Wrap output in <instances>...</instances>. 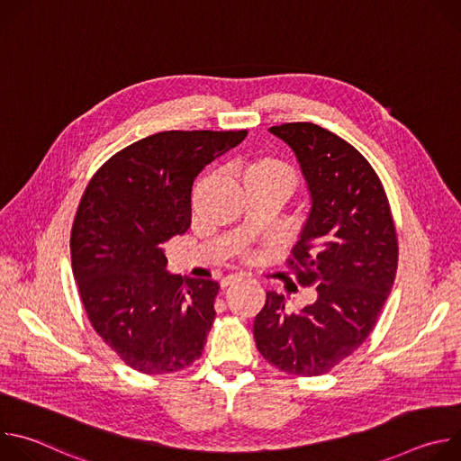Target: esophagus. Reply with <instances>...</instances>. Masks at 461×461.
Returning <instances> with one entry per match:
<instances>
[{
	"instance_id": "34e87169",
	"label": "esophagus",
	"mask_w": 461,
	"mask_h": 461,
	"mask_svg": "<svg viewBox=\"0 0 461 461\" xmlns=\"http://www.w3.org/2000/svg\"><path fill=\"white\" fill-rule=\"evenodd\" d=\"M244 277L242 276H239V274H230V276H226V277H222V281H221V286L222 288H226V286H230V285H235V283H239V281H242Z\"/></svg>"
}]
</instances>
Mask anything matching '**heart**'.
<instances>
[{
	"mask_svg": "<svg viewBox=\"0 0 461 461\" xmlns=\"http://www.w3.org/2000/svg\"><path fill=\"white\" fill-rule=\"evenodd\" d=\"M248 171H255V173H260V175H267L270 178H276V180H283L286 184H290L292 187L295 185V171L283 160H277V158H262V160H257L255 164L249 166Z\"/></svg>",
	"mask_w": 461,
	"mask_h": 461,
	"instance_id": "b5f03b06",
	"label": "heart"
}]
</instances>
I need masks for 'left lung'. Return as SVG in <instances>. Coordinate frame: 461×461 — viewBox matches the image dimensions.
<instances>
[{
	"label": "left lung",
	"mask_w": 461,
	"mask_h": 461,
	"mask_svg": "<svg viewBox=\"0 0 461 461\" xmlns=\"http://www.w3.org/2000/svg\"><path fill=\"white\" fill-rule=\"evenodd\" d=\"M295 153L312 210L286 258L317 299L299 312L267 292L253 322L260 356L292 375H321L370 336L398 270V233L384 187L347 140L310 122L270 127Z\"/></svg>",
	"instance_id": "left-lung-1"
}]
</instances>
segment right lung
Returning a JSON list of instances; mask_svg holds the SVG:
<instances>
[{
    "instance_id": "1",
    "label": "right lung",
    "mask_w": 461,
    "mask_h": 461,
    "mask_svg": "<svg viewBox=\"0 0 461 461\" xmlns=\"http://www.w3.org/2000/svg\"><path fill=\"white\" fill-rule=\"evenodd\" d=\"M248 131H162L89 180L71 230L73 274L102 341L133 370L171 374L203 356L219 283L169 276L164 244L187 231L191 187Z\"/></svg>"
}]
</instances>
